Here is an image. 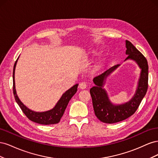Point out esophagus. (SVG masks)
Returning a JSON list of instances; mask_svg holds the SVG:
<instances>
[{
	"label": "esophagus",
	"instance_id": "1",
	"mask_svg": "<svg viewBox=\"0 0 158 158\" xmlns=\"http://www.w3.org/2000/svg\"><path fill=\"white\" fill-rule=\"evenodd\" d=\"M86 87H87V84H85V82H82V83H80V85H79V88L82 89H85V88H86Z\"/></svg>",
	"mask_w": 158,
	"mask_h": 158
}]
</instances>
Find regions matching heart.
Masks as SVG:
<instances>
[{
  "mask_svg": "<svg viewBox=\"0 0 158 158\" xmlns=\"http://www.w3.org/2000/svg\"><path fill=\"white\" fill-rule=\"evenodd\" d=\"M95 54H98V52H95ZM104 62H105V60L104 59H102L101 60L99 61L98 63L95 64V66H94V71H98V70H99L100 69H101V68L102 67V66L104 64Z\"/></svg>",
  "mask_w": 158,
  "mask_h": 158,
  "instance_id": "heart-1",
  "label": "heart"
}]
</instances>
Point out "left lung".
I'll return each mask as SVG.
<instances>
[{
    "label": "left lung",
    "instance_id": "obj_1",
    "mask_svg": "<svg viewBox=\"0 0 158 158\" xmlns=\"http://www.w3.org/2000/svg\"><path fill=\"white\" fill-rule=\"evenodd\" d=\"M125 45V53L128 56L125 61H135L140 69L137 86L131 99L123 103H113L109 99L107 91L104 88L107 78L120 64L114 65L104 73L94 78L93 82L95 85L89 90L95 116L105 123H118L132 115L145 96L148 89V65L146 59L130 41L126 40Z\"/></svg>",
    "mask_w": 158,
    "mask_h": 158
}]
</instances>
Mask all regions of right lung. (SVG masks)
Masks as SVG:
<instances>
[{
	"instance_id": "right-lung-1",
	"label": "right lung",
	"mask_w": 158,
	"mask_h": 158,
	"mask_svg": "<svg viewBox=\"0 0 158 158\" xmlns=\"http://www.w3.org/2000/svg\"><path fill=\"white\" fill-rule=\"evenodd\" d=\"M15 62V64L14 65V69H13V92L14 98L16 103L20 106L21 109L22 110L23 113H24L26 117L33 122H35L36 123L41 124V125H53V124H56L59 123L61 117H63L65 109L68 106V103L70 99L73 98V95L77 92V88L78 84H76L74 85L73 87H71L68 90L62 95V96L59 99V100L53 108H52L50 110L46 111H42V112H37L34 111L33 110L27 107L24 104H23L21 100L19 99L16 90V85H15V69L18 60Z\"/></svg>"
}]
</instances>
